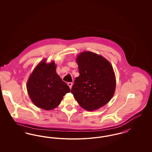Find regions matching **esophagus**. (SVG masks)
<instances>
[{"label":"esophagus","instance_id":"esophagus-1","mask_svg":"<svg viewBox=\"0 0 152 152\" xmlns=\"http://www.w3.org/2000/svg\"><path fill=\"white\" fill-rule=\"evenodd\" d=\"M68 86L69 87L70 89H71L72 87V83H71V82H69V83H68Z\"/></svg>","mask_w":152,"mask_h":152}]
</instances>
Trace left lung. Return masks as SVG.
Returning <instances> with one entry per match:
<instances>
[{
	"label": "left lung",
	"mask_w": 152,
	"mask_h": 152,
	"mask_svg": "<svg viewBox=\"0 0 152 152\" xmlns=\"http://www.w3.org/2000/svg\"><path fill=\"white\" fill-rule=\"evenodd\" d=\"M76 60L80 75L75 80L71 93L81 108L88 111L100 108L115 94L112 66L102 56L89 51L80 53Z\"/></svg>",
	"instance_id": "left-lung-1"
}]
</instances>
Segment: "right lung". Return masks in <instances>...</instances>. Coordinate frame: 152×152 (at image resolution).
Masks as SVG:
<instances>
[{"label":"right lung","mask_w":152,"mask_h":152,"mask_svg":"<svg viewBox=\"0 0 152 152\" xmlns=\"http://www.w3.org/2000/svg\"><path fill=\"white\" fill-rule=\"evenodd\" d=\"M53 61L47 64L44 59L36 66L29 77L27 89L32 102L47 110L56 108L70 88L56 72Z\"/></svg>","instance_id":"obj_1"}]
</instances>
